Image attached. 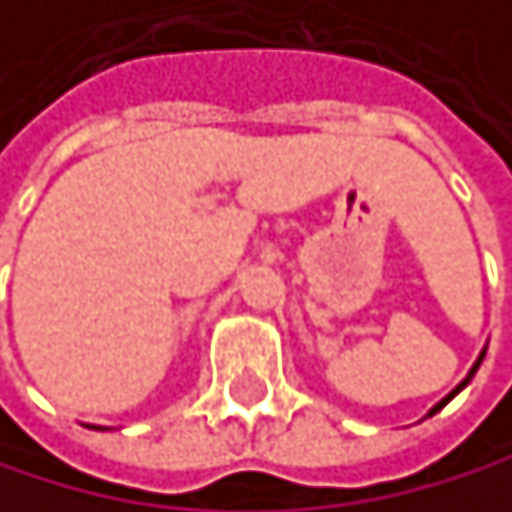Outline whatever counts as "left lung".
I'll use <instances>...</instances> for the list:
<instances>
[{"label": "left lung", "instance_id": "left-lung-1", "mask_svg": "<svg viewBox=\"0 0 512 512\" xmlns=\"http://www.w3.org/2000/svg\"><path fill=\"white\" fill-rule=\"evenodd\" d=\"M482 359H485V353H482V356H479V363H475V366H472V372H469V378H472V375H475V369H479V366H482ZM469 378H466V381H463V385H460V388H457V391H454V394H460V391H463V388H466V385H469ZM454 394H447V397H444V400H441V403H438V406H435V410H432V413H428V416H435V413H438V410H441V406H444V403H447V400H454Z\"/></svg>", "mask_w": 512, "mask_h": 512}]
</instances>
